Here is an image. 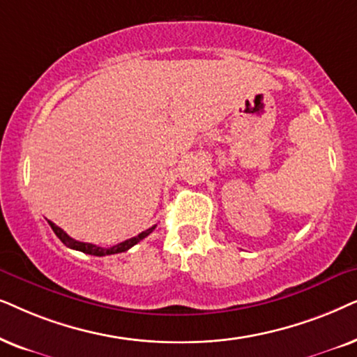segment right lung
<instances>
[{
    "mask_svg": "<svg viewBox=\"0 0 357 357\" xmlns=\"http://www.w3.org/2000/svg\"><path fill=\"white\" fill-rule=\"evenodd\" d=\"M49 225L52 227V230H54V234L59 236V238L61 240V243L68 246V248L71 250H78V251H83V253L86 255H93V256H106V255H116V253H123V251L130 250L132 246L139 243L140 240H144L145 236H149L151 231L155 230L156 225L146 228L145 231H142V234H139L137 236H134V238H129L126 241H122V243H117L111 246V248H102V246H96L93 243H83V241H78V240H73L71 238L70 235H66L63 230H61L60 227H56L54 222L49 220Z\"/></svg>",
    "mask_w": 357,
    "mask_h": 357,
    "instance_id": "1",
    "label": "right lung"
}]
</instances>
